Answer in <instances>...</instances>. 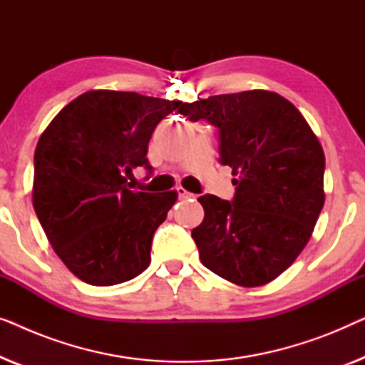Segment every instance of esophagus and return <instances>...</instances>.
<instances>
[{"instance_id": "34e87169", "label": "esophagus", "mask_w": 365, "mask_h": 365, "mask_svg": "<svg viewBox=\"0 0 365 365\" xmlns=\"http://www.w3.org/2000/svg\"><path fill=\"white\" fill-rule=\"evenodd\" d=\"M176 191H178V196H179V199H187V197H194V194L187 192L186 189H184V187H178Z\"/></svg>"}]
</instances>
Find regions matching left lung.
<instances>
[{
    "mask_svg": "<svg viewBox=\"0 0 365 365\" xmlns=\"http://www.w3.org/2000/svg\"><path fill=\"white\" fill-rule=\"evenodd\" d=\"M179 111L219 129L221 164L237 176L232 202L197 199L204 221L192 239L201 262L241 287L274 281L306 247L322 211L326 158L317 136L291 101L266 89L182 103Z\"/></svg>",
    "mask_w": 365,
    "mask_h": 365,
    "instance_id": "1",
    "label": "left lung"
}]
</instances>
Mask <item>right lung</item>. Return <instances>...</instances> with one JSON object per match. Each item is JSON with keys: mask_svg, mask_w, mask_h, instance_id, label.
<instances>
[{"mask_svg": "<svg viewBox=\"0 0 365 365\" xmlns=\"http://www.w3.org/2000/svg\"><path fill=\"white\" fill-rule=\"evenodd\" d=\"M181 101L93 89L59 111L34 151L33 206L54 252L91 286L136 277L151 262V241L178 192L133 191V169Z\"/></svg>", "mask_w": 365, "mask_h": 365, "instance_id": "right-lung-1", "label": "right lung"}]
</instances>
